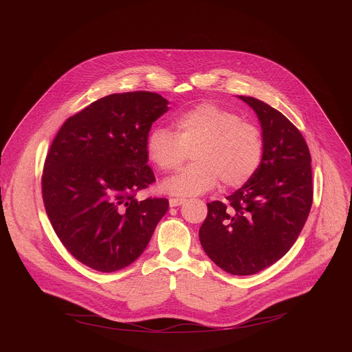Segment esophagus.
Instances as JSON below:
<instances>
[{
    "mask_svg": "<svg viewBox=\"0 0 352 352\" xmlns=\"http://www.w3.org/2000/svg\"><path fill=\"white\" fill-rule=\"evenodd\" d=\"M186 202L185 197H170V206L171 208H177V206H181Z\"/></svg>",
    "mask_w": 352,
    "mask_h": 352,
    "instance_id": "1",
    "label": "esophagus"
}]
</instances>
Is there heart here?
I'll return each mask as SVG.
<instances>
[{"label":"heart","instance_id":"obj_1","mask_svg":"<svg viewBox=\"0 0 352 352\" xmlns=\"http://www.w3.org/2000/svg\"><path fill=\"white\" fill-rule=\"evenodd\" d=\"M192 163L167 178L163 189L173 195H200L214 188H236L258 170L263 155L261 131L214 103H200L175 120V132L156 126L147 133L146 155L160 171L177 170L188 156Z\"/></svg>","mask_w":352,"mask_h":352}]
</instances>
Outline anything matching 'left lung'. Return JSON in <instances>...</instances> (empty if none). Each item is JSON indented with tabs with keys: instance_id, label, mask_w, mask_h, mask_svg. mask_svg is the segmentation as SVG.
Returning <instances> with one entry per match:
<instances>
[{
	"instance_id": "obj_1",
	"label": "left lung",
	"mask_w": 352,
	"mask_h": 352,
	"mask_svg": "<svg viewBox=\"0 0 352 352\" xmlns=\"http://www.w3.org/2000/svg\"><path fill=\"white\" fill-rule=\"evenodd\" d=\"M239 98L261 121L262 162L226 204H208L199 239L224 272L249 276L276 263L295 243L311 212L314 186L311 153L299 129L261 100Z\"/></svg>"
}]
</instances>
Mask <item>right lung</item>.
Masks as SVG:
<instances>
[{"instance_id": "add662e5", "label": "right lung", "mask_w": 352, "mask_h": 352, "mask_svg": "<svg viewBox=\"0 0 352 352\" xmlns=\"http://www.w3.org/2000/svg\"><path fill=\"white\" fill-rule=\"evenodd\" d=\"M168 102L153 91L116 93L69 117L47 153L45 213L68 252L111 273L135 262L168 210L166 197L138 200L156 181L146 138Z\"/></svg>"}]
</instances>
